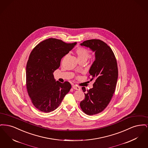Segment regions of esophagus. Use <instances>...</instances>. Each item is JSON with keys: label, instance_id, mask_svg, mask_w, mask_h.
Returning <instances> with one entry per match:
<instances>
[{"label": "esophagus", "instance_id": "esophagus-1", "mask_svg": "<svg viewBox=\"0 0 148 148\" xmlns=\"http://www.w3.org/2000/svg\"><path fill=\"white\" fill-rule=\"evenodd\" d=\"M73 88L75 90H80L81 89V88L79 86H78L77 85H74L73 86Z\"/></svg>", "mask_w": 148, "mask_h": 148}]
</instances>
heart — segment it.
Listing matches in <instances>:
<instances>
[{
  "mask_svg": "<svg viewBox=\"0 0 148 148\" xmlns=\"http://www.w3.org/2000/svg\"><path fill=\"white\" fill-rule=\"evenodd\" d=\"M77 59H87L89 56V51L83 48H79L76 50Z\"/></svg>",
  "mask_w": 148,
  "mask_h": 148,
  "instance_id": "b5f03b06",
  "label": "heart"
}]
</instances>
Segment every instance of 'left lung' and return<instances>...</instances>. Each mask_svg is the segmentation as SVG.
<instances>
[{"label": "left lung", "mask_w": 148, "mask_h": 148, "mask_svg": "<svg viewBox=\"0 0 148 148\" xmlns=\"http://www.w3.org/2000/svg\"><path fill=\"white\" fill-rule=\"evenodd\" d=\"M95 53V60L89 69L94 80L93 88L87 90L80 106L85 114L92 115L101 112L109 104L115 92L118 77L116 60L113 50L106 42L91 39L80 44ZM83 92L86 91L83 87Z\"/></svg>", "instance_id": "1"}]
</instances>
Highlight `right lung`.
I'll return each mask as SVG.
<instances>
[{"label":"right lung","mask_w":148,"mask_h":148,"mask_svg":"<svg viewBox=\"0 0 148 148\" xmlns=\"http://www.w3.org/2000/svg\"><path fill=\"white\" fill-rule=\"evenodd\" d=\"M76 44L49 38L38 44L31 52L26 68L27 89L33 105L39 110L44 113L54 111L70 91L71 84L56 81L53 73L60 66L62 58Z\"/></svg>","instance_id":"1"}]
</instances>
